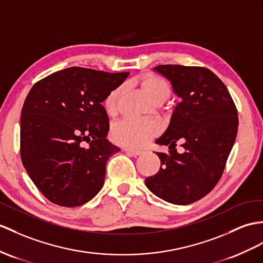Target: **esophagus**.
I'll return each mask as SVG.
<instances>
[{"label":"esophagus","instance_id":"obj_1","mask_svg":"<svg viewBox=\"0 0 263 263\" xmlns=\"http://www.w3.org/2000/svg\"><path fill=\"white\" fill-rule=\"evenodd\" d=\"M124 151L127 152V153H129L130 155H133V156H139V155H142V154H143V151L134 149V148H128V147H125Z\"/></svg>","mask_w":263,"mask_h":263}]
</instances>
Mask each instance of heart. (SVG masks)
I'll list each match as a JSON object with an SVG mask.
<instances>
[{
    "label": "heart",
    "instance_id": "obj_1",
    "mask_svg": "<svg viewBox=\"0 0 263 263\" xmlns=\"http://www.w3.org/2000/svg\"><path fill=\"white\" fill-rule=\"evenodd\" d=\"M140 85L147 96L156 101L161 97H168L171 88L168 82L162 77L154 73H145L139 79ZM120 88H115L104 100L105 110L108 115H114L117 110V102ZM158 125L153 120L125 119L112 127L111 137L117 144L127 147H143L156 135Z\"/></svg>",
    "mask_w": 263,
    "mask_h": 263
}]
</instances>
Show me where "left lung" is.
Here are the masks:
<instances>
[{
    "mask_svg": "<svg viewBox=\"0 0 263 263\" xmlns=\"http://www.w3.org/2000/svg\"><path fill=\"white\" fill-rule=\"evenodd\" d=\"M172 83L181 102L156 144L170 145L156 153L161 168L146 177V186L162 200L186 205L209 194L226 168L238 133V111L228 88L203 67L162 65L154 68ZM180 141L184 152L175 149Z\"/></svg>",
    "mask_w": 263,
    "mask_h": 263,
    "instance_id": "obj_1",
    "label": "left lung"
}]
</instances>
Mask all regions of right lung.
Here are the masks:
<instances>
[{
  "label": "right lung",
  "instance_id": "1",
  "mask_svg": "<svg viewBox=\"0 0 263 263\" xmlns=\"http://www.w3.org/2000/svg\"><path fill=\"white\" fill-rule=\"evenodd\" d=\"M128 74L71 67L31 88L21 111V159L50 202L79 206L101 190L107 161L120 151L106 138L109 118L101 102Z\"/></svg>",
  "mask_w": 263,
  "mask_h": 263
}]
</instances>
